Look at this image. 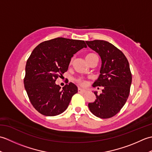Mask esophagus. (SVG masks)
I'll use <instances>...</instances> for the list:
<instances>
[{"label": "esophagus", "mask_w": 152, "mask_h": 152, "mask_svg": "<svg viewBox=\"0 0 152 152\" xmlns=\"http://www.w3.org/2000/svg\"><path fill=\"white\" fill-rule=\"evenodd\" d=\"M78 93H84L86 92V91L85 89H82V88H78Z\"/></svg>", "instance_id": "esophagus-1"}]
</instances>
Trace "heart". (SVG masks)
<instances>
[{"mask_svg": "<svg viewBox=\"0 0 152 152\" xmlns=\"http://www.w3.org/2000/svg\"><path fill=\"white\" fill-rule=\"evenodd\" d=\"M92 56H96L95 54H94V53H90V54H88V56H86V58H88V57H92ZM77 82H78V83H79V84H80V86H86V83H87L86 81H85V80H82V79H78V80H77Z\"/></svg>", "mask_w": 152, "mask_h": 152, "instance_id": "b5f03b06", "label": "heart"}]
</instances>
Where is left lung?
<instances>
[{
	"mask_svg": "<svg viewBox=\"0 0 152 152\" xmlns=\"http://www.w3.org/2000/svg\"><path fill=\"white\" fill-rule=\"evenodd\" d=\"M88 46L101 57L102 64L98 79L93 87L102 86V93L88 107L100 118H112L120 111L129 95L132 74L128 60L121 51L107 41H86ZM99 89V88H98Z\"/></svg>",
	"mask_w": 152,
	"mask_h": 152,
	"instance_id": "left-lung-1",
	"label": "left lung"
}]
</instances>
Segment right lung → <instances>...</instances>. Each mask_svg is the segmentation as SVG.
Instances as JSON below:
<instances>
[{"label":"right lung","mask_w":152,"mask_h":152,"mask_svg":"<svg viewBox=\"0 0 152 152\" xmlns=\"http://www.w3.org/2000/svg\"><path fill=\"white\" fill-rule=\"evenodd\" d=\"M83 48H87L83 40L61 37L43 42L33 50L25 66L24 86L40 114L55 116L66 110L78 88L70 82L61 89L56 81L66 72L74 54Z\"/></svg>","instance_id":"1"}]
</instances>
